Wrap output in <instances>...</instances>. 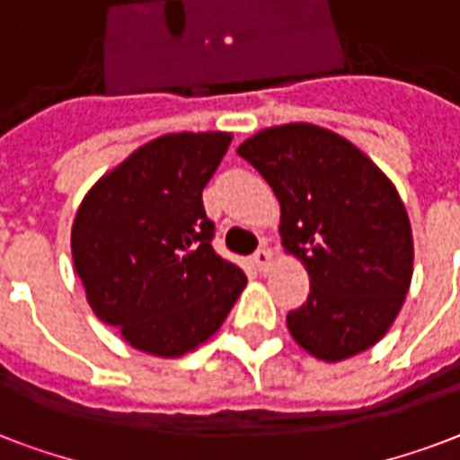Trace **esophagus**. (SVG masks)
I'll list each match as a JSON object with an SVG mask.
<instances>
[{
    "mask_svg": "<svg viewBox=\"0 0 460 460\" xmlns=\"http://www.w3.org/2000/svg\"><path fill=\"white\" fill-rule=\"evenodd\" d=\"M252 259H254V266L261 270V273H269V270L273 269V263H276V256H273V252H270L269 247L256 249Z\"/></svg>",
    "mask_w": 460,
    "mask_h": 460,
    "instance_id": "1",
    "label": "esophagus"
}]
</instances>
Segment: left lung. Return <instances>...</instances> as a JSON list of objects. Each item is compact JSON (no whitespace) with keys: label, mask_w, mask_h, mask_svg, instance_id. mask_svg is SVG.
<instances>
[{"label":"left lung","mask_w":460,"mask_h":460,"mask_svg":"<svg viewBox=\"0 0 460 460\" xmlns=\"http://www.w3.org/2000/svg\"><path fill=\"white\" fill-rule=\"evenodd\" d=\"M280 204V240L309 273L307 302L286 319L323 362L386 336L412 280V230L394 181L336 131L293 122L237 148Z\"/></svg>","instance_id":"1"}]
</instances>
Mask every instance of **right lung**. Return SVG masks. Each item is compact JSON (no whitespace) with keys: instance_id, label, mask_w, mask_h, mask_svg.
I'll use <instances>...</instances> for the list:
<instances>
[{"instance_id":"right-lung-1","label":"right lung","mask_w":460,"mask_h":460,"mask_svg":"<svg viewBox=\"0 0 460 460\" xmlns=\"http://www.w3.org/2000/svg\"><path fill=\"white\" fill-rule=\"evenodd\" d=\"M233 134L181 131L144 144L88 190L71 259L93 314L141 352L181 358L230 314L247 276L211 247L201 191Z\"/></svg>"}]
</instances>
